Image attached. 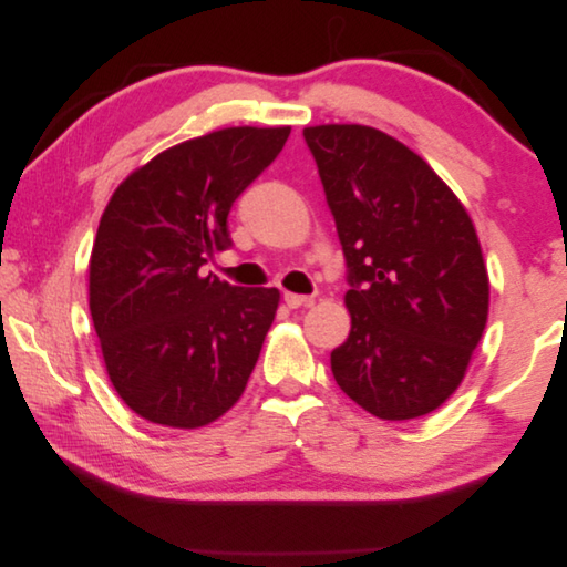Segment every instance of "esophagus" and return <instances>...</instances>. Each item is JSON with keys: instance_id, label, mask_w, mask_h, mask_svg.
I'll return each mask as SVG.
<instances>
[{"instance_id": "1", "label": "esophagus", "mask_w": 567, "mask_h": 567, "mask_svg": "<svg viewBox=\"0 0 567 567\" xmlns=\"http://www.w3.org/2000/svg\"><path fill=\"white\" fill-rule=\"evenodd\" d=\"M284 300H286V305L290 307V310H298V307H302V305H312L315 302L312 296H298V293H284Z\"/></svg>"}]
</instances>
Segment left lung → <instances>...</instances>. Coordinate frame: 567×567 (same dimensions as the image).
I'll return each instance as SVG.
<instances>
[{
    "label": "left lung",
    "mask_w": 567,
    "mask_h": 567,
    "mask_svg": "<svg viewBox=\"0 0 567 567\" xmlns=\"http://www.w3.org/2000/svg\"><path fill=\"white\" fill-rule=\"evenodd\" d=\"M346 255L348 340L340 390L369 414H431L483 338L489 279L473 221L433 167L364 125L305 127Z\"/></svg>",
    "instance_id": "left-lung-1"
}]
</instances>
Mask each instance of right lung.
<instances>
[{"instance_id":"add662e5","label":"right lung","mask_w":567,"mask_h":567,"mask_svg":"<svg viewBox=\"0 0 567 567\" xmlns=\"http://www.w3.org/2000/svg\"><path fill=\"white\" fill-rule=\"evenodd\" d=\"M290 127H227L132 173L99 221L90 312L109 379L151 423L200 427L241 398L279 307L277 288L203 277L231 246L234 200L279 156Z\"/></svg>"}]
</instances>
